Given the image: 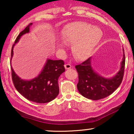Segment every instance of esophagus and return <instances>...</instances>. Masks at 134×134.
I'll return each instance as SVG.
<instances>
[{
	"label": "esophagus",
	"mask_w": 134,
	"mask_h": 134,
	"mask_svg": "<svg viewBox=\"0 0 134 134\" xmlns=\"http://www.w3.org/2000/svg\"><path fill=\"white\" fill-rule=\"evenodd\" d=\"M65 69H70V68H72V66H71L70 64H66V65H65Z\"/></svg>",
	"instance_id": "34e87169"
}]
</instances>
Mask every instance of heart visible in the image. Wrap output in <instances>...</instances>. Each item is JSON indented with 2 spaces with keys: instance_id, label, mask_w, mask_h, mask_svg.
I'll return each mask as SVG.
<instances>
[{
  "instance_id": "heart-1",
  "label": "heart",
  "mask_w": 134,
  "mask_h": 134,
  "mask_svg": "<svg viewBox=\"0 0 134 134\" xmlns=\"http://www.w3.org/2000/svg\"><path fill=\"white\" fill-rule=\"evenodd\" d=\"M102 32L98 27L84 22L68 24L62 31L61 38L66 44H73L72 51L79 60L87 58L94 50L102 37ZM65 43H60L58 47L64 49Z\"/></svg>"
}]
</instances>
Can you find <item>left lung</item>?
<instances>
[{
    "label": "left lung",
    "mask_w": 134,
    "mask_h": 134,
    "mask_svg": "<svg viewBox=\"0 0 134 134\" xmlns=\"http://www.w3.org/2000/svg\"><path fill=\"white\" fill-rule=\"evenodd\" d=\"M91 57L76 66L79 75L77 87L79 93L86 98L99 100L109 96L119 87L121 83L125 66V56L121 62L120 70L114 76L105 78L97 73L91 63Z\"/></svg>",
    "instance_id": "1"
}]
</instances>
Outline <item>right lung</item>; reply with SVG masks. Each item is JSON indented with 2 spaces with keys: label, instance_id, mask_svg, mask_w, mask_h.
<instances>
[{
  "label": "right lung",
  "instance_id": "add662e5",
  "mask_svg": "<svg viewBox=\"0 0 134 134\" xmlns=\"http://www.w3.org/2000/svg\"><path fill=\"white\" fill-rule=\"evenodd\" d=\"M32 25V23H30L20 33L12 46L10 62L12 80L16 89L24 98L36 103H47L54 100L59 93L58 80L60 75L65 71L63 60L47 59L40 74L31 80L22 79L12 66L14 46L22 36L29 33Z\"/></svg>",
  "mask_w": 134,
  "mask_h": 134
}]
</instances>
